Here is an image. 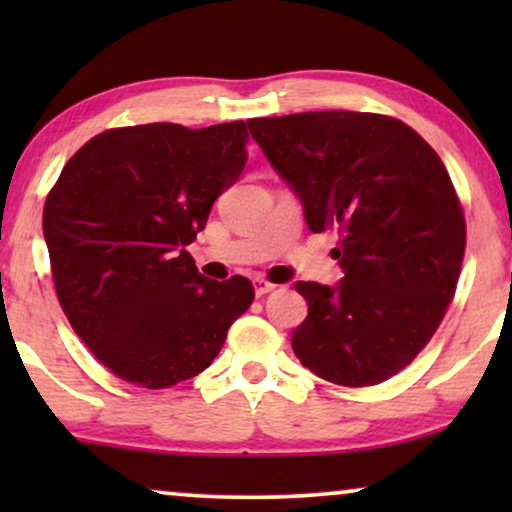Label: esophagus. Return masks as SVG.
Returning a JSON list of instances; mask_svg holds the SVG:
<instances>
[{"label":"esophagus","mask_w":512,"mask_h":512,"mask_svg":"<svg viewBox=\"0 0 512 512\" xmlns=\"http://www.w3.org/2000/svg\"><path fill=\"white\" fill-rule=\"evenodd\" d=\"M275 289H277V286L272 284V282H268V279H263V277H256V279H254V291H256L258 298L265 296V293L275 291Z\"/></svg>","instance_id":"1"}]
</instances>
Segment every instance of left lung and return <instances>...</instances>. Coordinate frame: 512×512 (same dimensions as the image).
<instances>
[{
    "label": "left lung",
    "mask_w": 512,
    "mask_h": 512,
    "mask_svg": "<svg viewBox=\"0 0 512 512\" xmlns=\"http://www.w3.org/2000/svg\"><path fill=\"white\" fill-rule=\"evenodd\" d=\"M249 132L303 202L338 230L342 282H296L307 319L291 347L342 387H373L426 347L457 289L466 221L438 153L403 121L363 111L251 118Z\"/></svg>",
    "instance_id": "left-lung-1"
}]
</instances>
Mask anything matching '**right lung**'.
I'll return each instance as SVG.
<instances>
[{"label": "right lung", "mask_w": 512, "mask_h": 512, "mask_svg": "<svg viewBox=\"0 0 512 512\" xmlns=\"http://www.w3.org/2000/svg\"><path fill=\"white\" fill-rule=\"evenodd\" d=\"M247 123L114 128L62 167L44 237L69 324L111 373L165 389L202 373L254 300L202 277L186 247L247 163Z\"/></svg>", "instance_id": "add662e5"}]
</instances>
